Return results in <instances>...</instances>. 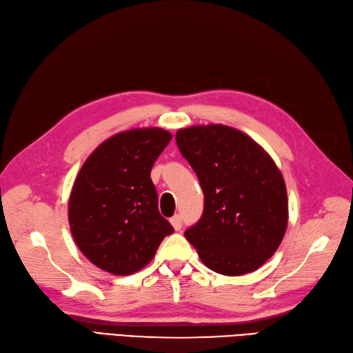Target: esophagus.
Returning a JSON list of instances; mask_svg holds the SVG:
<instances>
[{
	"instance_id": "1",
	"label": "esophagus",
	"mask_w": 353,
	"mask_h": 353,
	"mask_svg": "<svg viewBox=\"0 0 353 353\" xmlns=\"http://www.w3.org/2000/svg\"><path fill=\"white\" fill-rule=\"evenodd\" d=\"M170 223H171V225L174 227L176 232H179L180 228H182V225H183V221H182V216H180V215H174L173 218L170 219Z\"/></svg>"
}]
</instances>
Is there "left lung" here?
Returning a JSON list of instances; mask_svg holds the SVG:
<instances>
[{"instance_id": "obj_1", "label": "left lung", "mask_w": 353, "mask_h": 353, "mask_svg": "<svg viewBox=\"0 0 353 353\" xmlns=\"http://www.w3.org/2000/svg\"><path fill=\"white\" fill-rule=\"evenodd\" d=\"M182 157L200 180L204 209L185 237L218 274L259 269L280 247L288 228V191L281 171L247 134L224 125L179 129Z\"/></svg>"}]
</instances>
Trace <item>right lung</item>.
Wrapping results in <instances>:
<instances>
[{
	"instance_id": "1",
	"label": "right lung",
	"mask_w": 353,
	"mask_h": 353,
	"mask_svg": "<svg viewBox=\"0 0 353 353\" xmlns=\"http://www.w3.org/2000/svg\"><path fill=\"white\" fill-rule=\"evenodd\" d=\"M161 128L112 135L90 154L69 196V224L81 252L114 275H130L174 232L159 214L150 171L171 141Z\"/></svg>"
}]
</instances>
